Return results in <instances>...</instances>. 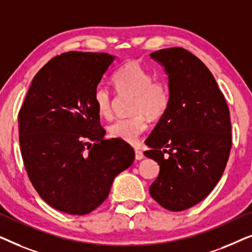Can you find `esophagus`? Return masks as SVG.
<instances>
[{"label":"esophagus","mask_w":252,"mask_h":252,"mask_svg":"<svg viewBox=\"0 0 252 252\" xmlns=\"http://www.w3.org/2000/svg\"><path fill=\"white\" fill-rule=\"evenodd\" d=\"M143 157H144V155H143L142 151L135 150V159L141 160V159H143Z\"/></svg>","instance_id":"esophagus-1"}]
</instances>
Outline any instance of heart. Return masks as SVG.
Here are the masks:
<instances>
[{
  "mask_svg": "<svg viewBox=\"0 0 252 252\" xmlns=\"http://www.w3.org/2000/svg\"><path fill=\"white\" fill-rule=\"evenodd\" d=\"M113 84L120 93L134 95L130 112L133 116L120 118L108 127L110 135L127 143H134L148 127V118L153 122L166 115L171 104V94L166 84L154 80L153 74L137 62H127L115 72ZM94 103L103 118L112 116L111 93L104 86H97Z\"/></svg>",
  "mask_w": 252,
  "mask_h": 252,
  "instance_id": "b5f03b06",
  "label": "heart"
}]
</instances>
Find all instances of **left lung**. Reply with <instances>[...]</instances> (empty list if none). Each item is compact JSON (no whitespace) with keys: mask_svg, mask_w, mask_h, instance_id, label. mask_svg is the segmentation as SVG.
I'll list each match as a JSON object with an SVG mask.
<instances>
[{"mask_svg":"<svg viewBox=\"0 0 252 252\" xmlns=\"http://www.w3.org/2000/svg\"><path fill=\"white\" fill-rule=\"evenodd\" d=\"M168 77L171 104L155 127L144 155L159 165L151 197L170 211L204 199L225 171L232 148L226 99L203 62L184 48L150 54Z\"/></svg>","mask_w":252,"mask_h":252,"instance_id":"8db88e82","label":"left lung"}]
</instances>
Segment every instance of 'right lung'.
I'll return each mask as SVG.
<instances>
[{
  "mask_svg": "<svg viewBox=\"0 0 252 252\" xmlns=\"http://www.w3.org/2000/svg\"><path fill=\"white\" fill-rule=\"evenodd\" d=\"M115 56L68 51L33 78L18 115L22 157L40 197L58 211L87 215L134 161V150L104 140L94 92ZM93 143L92 144L91 142Z\"/></svg>",
  "mask_w": 252,
  "mask_h": 252,
  "instance_id": "add662e5",
  "label": "right lung"
}]
</instances>
